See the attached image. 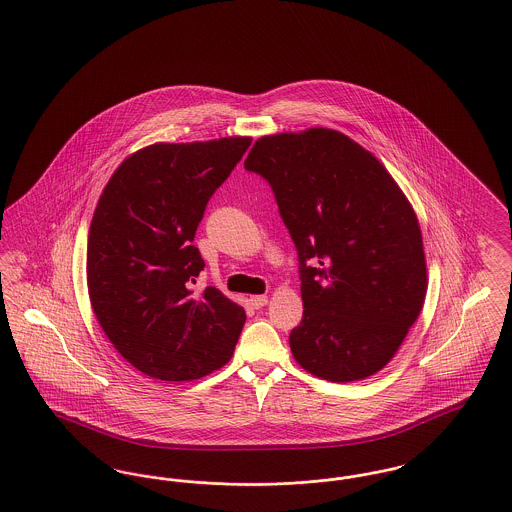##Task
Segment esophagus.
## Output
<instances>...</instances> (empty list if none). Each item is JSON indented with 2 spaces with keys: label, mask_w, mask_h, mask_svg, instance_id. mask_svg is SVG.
I'll use <instances>...</instances> for the list:
<instances>
[{
  "label": "esophagus",
  "mask_w": 512,
  "mask_h": 512,
  "mask_svg": "<svg viewBox=\"0 0 512 512\" xmlns=\"http://www.w3.org/2000/svg\"><path fill=\"white\" fill-rule=\"evenodd\" d=\"M249 303H251V307L261 309V307L267 305L268 297L267 295H251V297H249Z\"/></svg>",
  "instance_id": "1"
}]
</instances>
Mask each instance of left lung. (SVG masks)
<instances>
[{
    "instance_id": "obj_1",
    "label": "left lung",
    "mask_w": 512,
    "mask_h": 512,
    "mask_svg": "<svg viewBox=\"0 0 512 512\" xmlns=\"http://www.w3.org/2000/svg\"><path fill=\"white\" fill-rule=\"evenodd\" d=\"M244 165L270 184L297 249L305 311L293 359L330 382L376 374L428 290L413 205L370 151L332 128L263 136Z\"/></svg>"
}]
</instances>
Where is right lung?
<instances>
[{"instance_id":"right-lung-1","label":"right lung","mask_w":512,"mask_h":512,"mask_svg":"<svg viewBox=\"0 0 512 512\" xmlns=\"http://www.w3.org/2000/svg\"><path fill=\"white\" fill-rule=\"evenodd\" d=\"M249 144L232 136L142 147L99 195L86 251L92 309L113 347L151 378L197 380L232 359L244 307L213 286L192 290L205 267L192 242Z\"/></svg>"}]
</instances>
